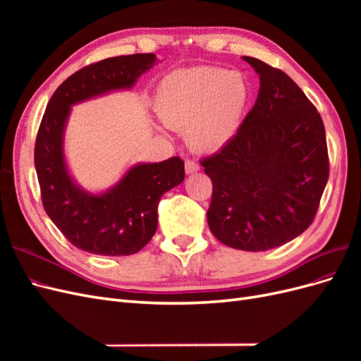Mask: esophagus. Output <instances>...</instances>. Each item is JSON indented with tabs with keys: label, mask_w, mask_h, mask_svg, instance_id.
<instances>
[{
	"label": "esophagus",
	"mask_w": 361,
	"mask_h": 361,
	"mask_svg": "<svg viewBox=\"0 0 361 361\" xmlns=\"http://www.w3.org/2000/svg\"><path fill=\"white\" fill-rule=\"evenodd\" d=\"M199 169H200V166H199L197 161H194V159H187V161H185V171H187L188 174L199 171Z\"/></svg>",
	"instance_id": "esophagus-1"
}]
</instances>
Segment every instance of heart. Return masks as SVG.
<instances>
[{
    "label": "heart",
    "mask_w": 361,
    "mask_h": 361,
    "mask_svg": "<svg viewBox=\"0 0 361 361\" xmlns=\"http://www.w3.org/2000/svg\"><path fill=\"white\" fill-rule=\"evenodd\" d=\"M248 101L244 73L199 68L169 75L158 89L155 110L164 125L187 129L191 149L211 154L235 135Z\"/></svg>",
    "instance_id": "obj_1"
}]
</instances>
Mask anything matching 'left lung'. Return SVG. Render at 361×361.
<instances>
[{
    "instance_id": "8db88e82",
    "label": "left lung",
    "mask_w": 361,
    "mask_h": 361,
    "mask_svg": "<svg viewBox=\"0 0 361 361\" xmlns=\"http://www.w3.org/2000/svg\"><path fill=\"white\" fill-rule=\"evenodd\" d=\"M259 73L255 106L238 133L200 161L212 180L207 224L236 250L265 251L313 223L330 174L321 114L285 72L243 57Z\"/></svg>"
}]
</instances>
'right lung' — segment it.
<instances>
[{"label":"right lung","instance_id":"add662e5","mask_svg":"<svg viewBox=\"0 0 361 361\" xmlns=\"http://www.w3.org/2000/svg\"><path fill=\"white\" fill-rule=\"evenodd\" d=\"M155 63L154 54L105 59L80 69L54 92L37 130L35 164L42 203L52 223L76 248L101 256L138 253L158 227V204L185 178L179 157L138 164L102 195L72 182L63 158V129L71 105L117 89H129Z\"/></svg>","mask_w":361,"mask_h":361}]
</instances>
